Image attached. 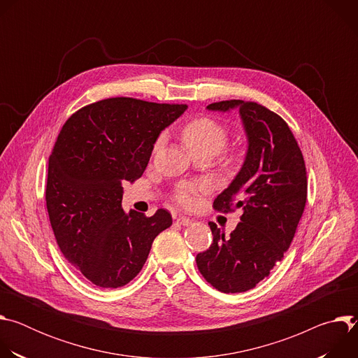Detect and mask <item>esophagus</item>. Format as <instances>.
<instances>
[{"mask_svg":"<svg viewBox=\"0 0 358 358\" xmlns=\"http://www.w3.org/2000/svg\"><path fill=\"white\" fill-rule=\"evenodd\" d=\"M177 224H180L182 227H189L192 224V220H189L187 217H180V218H177Z\"/></svg>","mask_w":358,"mask_h":358,"instance_id":"34e87169","label":"esophagus"}]
</instances>
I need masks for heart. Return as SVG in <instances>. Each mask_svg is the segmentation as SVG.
<instances>
[{
	"mask_svg": "<svg viewBox=\"0 0 358 358\" xmlns=\"http://www.w3.org/2000/svg\"><path fill=\"white\" fill-rule=\"evenodd\" d=\"M181 138L187 150L192 156L201 155V152L215 156L217 152L221 151V148L225 145L228 140V129L224 123L213 117L201 116L187 122L182 126ZM163 143H164V136H160L156 140L152 151L157 152L162 148ZM203 188L206 187L199 182H184L177 188L176 199L181 203L182 207H192L196 199V194L199 191H203Z\"/></svg>",
	"mask_w": 358,
	"mask_h": 358,
	"instance_id": "obj_1",
	"label": "heart"
}]
</instances>
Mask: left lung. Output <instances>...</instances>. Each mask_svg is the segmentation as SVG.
<instances>
[{"mask_svg":"<svg viewBox=\"0 0 358 358\" xmlns=\"http://www.w3.org/2000/svg\"><path fill=\"white\" fill-rule=\"evenodd\" d=\"M213 112L238 109L248 138L243 164L214 201L217 211L242 208L241 222L225 236L210 222L213 243L196 255L201 275L224 293L253 289L282 261L308 196L303 155L287 123L262 105L224 100Z\"/></svg>","mask_w":358,"mask_h":358,"instance_id":"left-lung-1","label":"left lung"}]
</instances>
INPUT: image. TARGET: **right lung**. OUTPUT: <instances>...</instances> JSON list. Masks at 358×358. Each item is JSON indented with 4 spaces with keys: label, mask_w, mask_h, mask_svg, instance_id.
I'll return each instance as SVG.
<instances>
[{
    "label": "right lung",
    "mask_w": 358,
    "mask_h": 358,
    "mask_svg": "<svg viewBox=\"0 0 358 358\" xmlns=\"http://www.w3.org/2000/svg\"><path fill=\"white\" fill-rule=\"evenodd\" d=\"M185 110L112 97L82 108L64 124L49 157L46 208L64 257L93 285H127L155 238L171 227L163 208L152 217L126 214L123 182L143 176L157 137Z\"/></svg>",
    "instance_id": "1"
}]
</instances>
